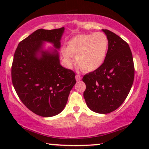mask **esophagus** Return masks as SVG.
Instances as JSON below:
<instances>
[{
	"label": "esophagus",
	"mask_w": 149,
	"mask_h": 149,
	"mask_svg": "<svg viewBox=\"0 0 149 149\" xmlns=\"http://www.w3.org/2000/svg\"><path fill=\"white\" fill-rule=\"evenodd\" d=\"M76 80L77 81H79L81 80V77L80 76V75H79V74L76 75Z\"/></svg>",
	"instance_id": "obj_1"
}]
</instances>
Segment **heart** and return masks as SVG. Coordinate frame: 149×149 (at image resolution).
Here are the masks:
<instances>
[{"instance_id":"obj_1","label":"heart","mask_w":149,"mask_h":149,"mask_svg":"<svg viewBox=\"0 0 149 149\" xmlns=\"http://www.w3.org/2000/svg\"><path fill=\"white\" fill-rule=\"evenodd\" d=\"M109 40L103 32L78 34L67 43L63 54L68 62L77 56V64L83 70L93 71L100 68L107 56Z\"/></svg>"}]
</instances>
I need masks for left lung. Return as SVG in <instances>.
Instances as JSON below:
<instances>
[{"label":"left lung","mask_w":149,"mask_h":149,"mask_svg":"<svg viewBox=\"0 0 149 149\" xmlns=\"http://www.w3.org/2000/svg\"><path fill=\"white\" fill-rule=\"evenodd\" d=\"M102 30L109 40L107 56L100 68L83 77V96L89 109L107 114L117 109L129 94L134 65L129 45L114 32Z\"/></svg>","instance_id":"left-lung-1"}]
</instances>
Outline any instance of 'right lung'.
<instances>
[{"label":"right lung","instance_id":"right-lung-1","mask_svg":"<svg viewBox=\"0 0 149 149\" xmlns=\"http://www.w3.org/2000/svg\"><path fill=\"white\" fill-rule=\"evenodd\" d=\"M64 30H36L18 44L14 54L11 79L15 90L24 104L41 117L61 113L76 83L75 73L60 65L58 51L42 49L45 42L59 49Z\"/></svg>","mask_w":149,"mask_h":149}]
</instances>
